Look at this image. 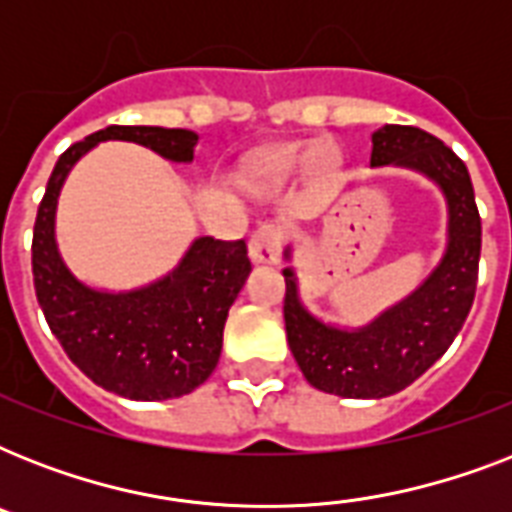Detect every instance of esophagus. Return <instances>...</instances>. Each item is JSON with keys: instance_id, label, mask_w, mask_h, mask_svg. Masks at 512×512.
Wrapping results in <instances>:
<instances>
[{"instance_id": "obj_1", "label": "esophagus", "mask_w": 512, "mask_h": 512, "mask_svg": "<svg viewBox=\"0 0 512 512\" xmlns=\"http://www.w3.org/2000/svg\"><path fill=\"white\" fill-rule=\"evenodd\" d=\"M281 241H284V236H281L279 225L263 223L252 233V239H249V257L263 265L279 263Z\"/></svg>"}]
</instances>
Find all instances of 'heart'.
I'll return each instance as SVG.
<instances>
[{"mask_svg": "<svg viewBox=\"0 0 512 512\" xmlns=\"http://www.w3.org/2000/svg\"><path fill=\"white\" fill-rule=\"evenodd\" d=\"M313 164V159L305 151H295V148H287V151H279V154H273L265 164L263 175L271 180V183H281V180H287L289 175H295V172L308 170Z\"/></svg>", "mask_w": 512, "mask_h": 512, "instance_id": "obj_1", "label": "heart"}]
</instances>
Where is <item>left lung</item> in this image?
Segmentation results:
<instances>
[{"instance_id":"8db88e82","label":"left lung","mask_w":512,"mask_h":512,"mask_svg":"<svg viewBox=\"0 0 512 512\" xmlns=\"http://www.w3.org/2000/svg\"><path fill=\"white\" fill-rule=\"evenodd\" d=\"M372 167H404L430 177L449 209L446 252L428 279L372 324H324L300 300L297 276L284 268V327L300 372L313 388L342 398H385L412 385L444 356L468 319L481 257L478 217L468 167L452 148L420 127L385 124L372 135ZM289 260V249L284 252Z\"/></svg>"}]
</instances>
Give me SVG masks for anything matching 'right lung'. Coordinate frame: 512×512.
I'll return each mask as SVG.
<instances>
[{"mask_svg": "<svg viewBox=\"0 0 512 512\" xmlns=\"http://www.w3.org/2000/svg\"><path fill=\"white\" fill-rule=\"evenodd\" d=\"M103 140H130L170 162L188 164L199 135L111 124L60 156L34 223L36 300L52 335L95 385L132 401L180 398L215 372L228 308L252 271L247 244L199 236L175 271L148 287L103 292L82 284L58 252L55 209L68 172Z\"/></svg>", "mask_w": 512, "mask_h": 512, "instance_id": "obj_1", "label": "right lung"}]
</instances>
